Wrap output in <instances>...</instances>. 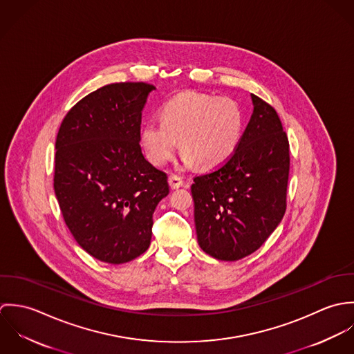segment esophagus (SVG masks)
<instances>
[{
  "mask_svg": "<svg viewBox=\"0 0 354 354\" xmlns=\"http://www.w3.org/2000/svg\"><path fill=\"white\" fill-rule=\"evenodd\" d=\"M169 185H170L171 189H178V188H181V187L184 185V183H183V180H181L178 176L171 174V176L169 177Z\"/></svg>",
  "mask_w": 354,
  "mask_h": 354,
  "instance_id": "obj_1",
  "label": "esophagus"
}]
</instances>
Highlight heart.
<instances>
[{"label": "heart", "instance_id": "b5f03b06", "mask_svg": "<svg viewBox=\"0 0 354 354\" xmlns=\"http://www.w3.org/2000/svg\"><path fill=\"white\" fill-rule=\"evenodd\" d=\"M160 121L146 122L140 129V146L155 166L169 162L178 150L184 167L205 170L226 163L240 146L245 117L230 98L183 93L160 109Z\"/></svg>", "mask_w": 354, "mask_h": 354}]
</instances>
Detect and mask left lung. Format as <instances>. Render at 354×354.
Masks as SVG:
<instances>
[{"mask_svg": "<svg viewBox=\"0 0 354 354\" xmlns=\"http://www.w3.org/2000/svg\"><path fill=\"white\" fill-rule=\"evenodd\" d=\"M251 120L239 149L219 169L194 178L198 243L234 261L257 251L286 211L289 142L272 106L251 94Z\"/></svg>", "mask_w": 354, "mask_h": 354, "instance_id": "obj_1", "label": "left lung"}]
</instances>
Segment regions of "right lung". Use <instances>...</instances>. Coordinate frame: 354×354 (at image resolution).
Here are the masks:
<instances>
[{"mask_svg": "<svg viewBox=\"0 0 354 354\" xmlns=\"http://www.w3.org/2000/svg\"><path fill=\"white\" fill-rule=\"evenodd\" d=\"M155 87L114 83L77 102L55 140L54 192L76 243L121 264L146 252L152 214L169 195L167 176L140 147L142 110Z\"/></svg>", "mask_w": 354, "mask_h": 354, "instance_id": "obj_1", "label": "right lung"}]
</instances>
